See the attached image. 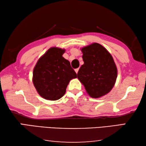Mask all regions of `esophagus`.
I'll return each instance as SVG.
<instances>
[{
	"label": "esophagus",
	"mask_w": 146,
	"mask_h": 146,
	"mask_svg": "<svg viewBox=\"0 0 146 146\" xmlns=\"http://www.w3.org/2000/svg\"><path fill=\"white\" fill-rule=\"evenodd\" d=\"M78 70H79V68H76V69H75V72H76V74L78 73Z\"/></svg>",
	"instance_id": "obj_1"
}]
</instances>
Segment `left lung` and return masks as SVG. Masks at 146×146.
I'll use <instances>...</instances> for the list:
<instances>
[{
    "mask_svg": "<svg viewBox=\"0 0 146 146\" xmlns=\"http://www.w3.org/2000/svg\"><path fill=\"white\" fill-rule=\"evenodd\" d=\"M84 64L77 77L92 98H100L112 90L117 77V68L104 47L93 43L81 49Z\"/></svg>",
    "mask_w": 146,
    "mask_h": 146,
    "instance_id": "left-lung-1",
    "label": "left lung"
}]
</instances>
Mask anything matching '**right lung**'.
I'll use <instances>...</instances> for the list:
<instances>
[{
    "label": "right lung",
    "mask_w": 146,
    "mask_h": 146,
    "mask_svg": "<svg viewBox=\"0 0 146 146\" xmlns=\"http://www.w3.org/2000/svg\"><path fill=\"white\" fill-rule=\"evenodd\" d=\"M65 49L49 48L38 59L33 72V82L38 93L46 100L62 97L70 81L76 78L70 62L62 55Z\"/></svg>",
    "instance_id": "obj_1"
}]
</instances>
